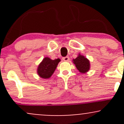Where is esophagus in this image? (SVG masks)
Masks as SVG:
<instances>
[{"mask_svg":"<svg viewBox=\"0 0 124 124\" xmlns=\"http://www.w3.org/2000/svg\"><path fill=\"white\" fill-rule=\"evenodd\" d=\"M62 59L64 61H69V58L68 56H65V57L62 58Z\"/></svg>","mask_w":124,"mask_h":124,"instance_id":"esophagus-1","label":"esophagus"}]
</instances>
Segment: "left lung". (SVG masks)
I'll use <instances>...</instances> for the list:
<instances>
[{
  "mask_svg": "<svg viewBox=\"0 0 124 124\" xmlns=\"http://www.w3.org/2000/svg\"><path fill=\"white\" fill-rule=\"evenodd\" d=\"M73 63L75 65L77 69L82 73L87 72L90 68V61L80 54H79L76 59H73Z\"/></svg>",
  "mask_w": 124,
  "mask_h": 124,
  "instance_id": "obj_1",
  "label": "left lung"
}]
</instances>
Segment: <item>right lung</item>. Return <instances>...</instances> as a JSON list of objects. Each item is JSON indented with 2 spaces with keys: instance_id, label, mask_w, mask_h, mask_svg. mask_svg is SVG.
Listing matches in <instances>:
<instances>
[{
  "instance_id": "obj_1",
  "label": "right lung",
  "mask_w": 124,
  "mask_h": 124,
  "mask_svg": "<svg viewBox=\"0 0 124 124\" xmlns=\"http://www.w3.org/2000/svg\"><path fill=\"white\" fill-rule=\"evenodd\" d=\"M60 61L61 59L59 58L52 60L48 57L44 58L38 66V75L39 77L43 79L49 78L55 72Z\"/></svg>"
}]
</instances>
